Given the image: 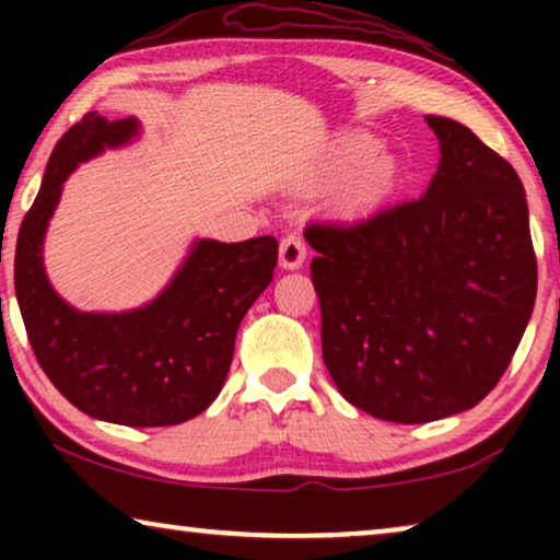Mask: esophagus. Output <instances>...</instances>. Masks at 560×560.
Instances as JSON below:
<instances>
[{"label": "esophagus", "instance_id": "1", "mask_svg": "<svg viewBox=\"0 0 560 560\" xmlns=\"http://www.w3.org/2000/svg\"><path fill=\"white\" fill-rule=\"evenodd\" d=\"M305 255H308V247H305L303 236L288 234L285 240L280 242V265L285 267V270H295V267H301Z\"/></svg>", "mask_w": 560, "mask_h": 560}]
</instances>
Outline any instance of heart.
Listing matches in <instances>:
<instances>
[{
  "label": "heart",
  "mask_w": 560,
  "mask_h": 560,
  "mask_svg": "<svg viewBox=\"0 0 560 560\" xmlns=\"http://www.w3.org/2000/svg\"><path fill=\"white\" fill-rule=\"evenodd\" d=\"M370 144L359 137H343L341 142L334 144L331 155H328V171L331 173H347L349 167H357L354 178H351L349 186V201L362 206L372 203L385 194L389 180H393V160L385 155H371Z\"/></svg>",
  "instance_id": "b5f03b06"
}]
</instances>
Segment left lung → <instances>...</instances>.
I'll use <instances>...</instances> for the list:
<instances>
[{
  "label": "left lung",
  "mask_w": 560,
  "mask_h": 560,
  "mask_svg": "<svg viewBox=\"0 0 560 560\" xmlns=\"http://www.w3.org/2000/svg\"><path fill=\"white\" fill-rule=\"evenodd\" d=\"M425 119L441 142L425 196L305 226L326 370L354 408L393 423L485 400L538 290L515 167L462 121Z\"/></svg>",
  "instance_id": "1"
}]
</instances>
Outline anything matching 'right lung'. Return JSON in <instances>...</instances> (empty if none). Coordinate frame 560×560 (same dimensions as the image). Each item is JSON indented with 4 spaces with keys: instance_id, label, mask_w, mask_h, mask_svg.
<instances>
[{
    "instance_id": "right-lung-1",
    "label": "right lung",
    "mask_w": 560,
    "mask_h": 560,
    "mask_svg": "<svg viewBox=\"0 0 560 560\" xmlns=\"http://www.w3.org/2000/svg\"><path fill=\"white\" fill-rule=\"evenodd\" d=\"M137 135L135 119L89 112L60 137L14 249V293L37 364L60 395L106 423L158 428L196 418L224 387L244 313L270 285L278 240H201L163 295L132 313H81L43 270V236L68 173Z\"/></svg>"
}]
</instances>
